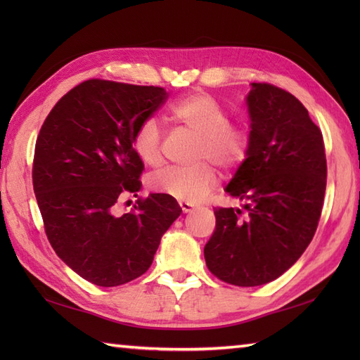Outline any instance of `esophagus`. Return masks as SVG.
Masks as SVG:
<instances>
[{"label": "esophagus", "mask_w": 360, "mask_h": 360, "mask_svg": "<svg viewBox=\"0 0 360 360\" xmlns=\"http://www.w3.org/2000/svg\"><path fill=\"white\" fill-rule=\"evenodd\" d=\"M179 205H181V209H182V212H184V213H188V212H192V210L195 209V205H193L192 202L181 201V202H179Z\"/></svg>", "instance_id": "34e87169"}]
</instances>
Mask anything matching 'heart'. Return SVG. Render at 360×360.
I'll return each instance as SVG.
<instances>
[{"label": "heart", "instance_id": "heart-1", "mask_svg": "<svg viewBox=\"0 0 360 360\" xmlns=\"http://www.w3.org/2000/svg\"><path fill=\"white\" fill-rule=\"evenodd\" d=\"M165 120L186 127L198 134L196 159H209L223 170H233L246 160L250 150L248 127L229 120V112L215 97L195 93L167 106ZM131 148L142 164L156 167L160 153V129L151 117L143 119L134 128ZM217 181V172L210 164L193 167H165L151 174L148 184L156 192L176 200L195 202L209 192Z\"/></svg>", "mask_w": 360, "mask_h": 360}]
</instances>
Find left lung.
Masks as SVG:
<instances>
[{
	"label": "left lung",
	"instance_id": "left-lung-1",
	"mask_svg": "<svg viewBox=\"0 0 360 360\" xmlns=\"http://www.w3.org/2000/svg\"><path fill=\"white\" fill-rule=\"evenodd\" d=\"M246 103L250 150L226 187L246 212L215 209L204 248L209 271L243 288L278 278L302 257L326 188L323 136L302 102L271 83H252Z\"/></svg>",
	"mask_w": 360,
	"mask_h": 360
}]
</instances>
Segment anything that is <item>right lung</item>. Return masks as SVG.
<instances>
[{"label": "right lung", "mask_w": 360, "mask_h": 360, "mask_svg": "<svg viewBox=\"0 0 360 360\" xmlns=\"http://www.w3.org/2000/svg\"><path fill=\"white\" fill-rule=\"evenodd\" d=\"M159 86L91 79L66 93L37 137L32 182L44 232L63 262L97 286L125 285L148 271L160 238L181 215L174 198L141 190L134 128L167 101Z\"/></svg>", "instance_id": "right-lung-1"}]
</instances>
